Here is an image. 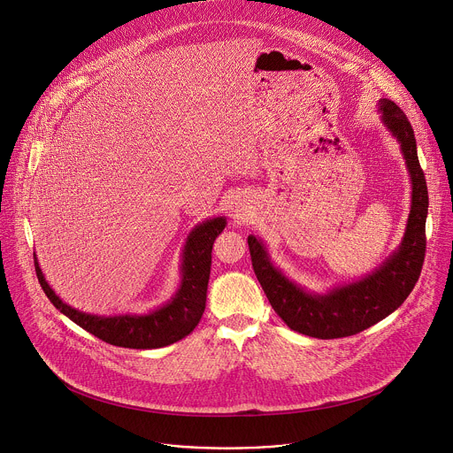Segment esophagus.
Returning a JSON list of instances; mask_svg holds the SVG:
<instances>
[{"label": "esophagus", "instance_id": "obj_1", "mask_svg": "<svg viewBox=\"0 0 453 453\" xmlns=\"http://www.w3.org/2000/svg\"><path fill=\"white\" fill-rule=\"evenodd\" d=\"M236 213H238V211H236Z\"/></svg>", "mask_w": 453, "mask_h": 453}]
</instances>
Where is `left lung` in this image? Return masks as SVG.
<instances>
[{"label":"left lung","mask_w":453,"mask_h":453,"mask_svg":"<svg viewBox=\"0 0 453 453\" xmlns=\"http://www.w3.org/2000/svg\"><path fill=\"white\" fill-rule=\"evenodd\" d=\"M380 111L387 128L402 143L412 179V208L398 252L376 273L357 283L337 288L328 296H310L271 265L262 242L254 236L247 238L254 274L271 306L290 330L308 337L341 339L367 330L393 313L409 297L423 269L428 189L418 159L414 131L409 118L395 102L381 98Z\"/></svg>","instance_id":"obj_1"}]
</instances>
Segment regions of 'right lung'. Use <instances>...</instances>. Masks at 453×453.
Wrapping results in <instances>:
<instances>
[{
	"label": "right lung",
	"mask_w": 453,
	"mask_h": 453,
	"mask_svg": "<svg viewBox=\"0 0 453 453\" xmlns=\"http://www.w3.org/2000/svg\"><path fill=\"white\" fill-rule=\"evenodd\" d=\"M226 220L213 219L191 231L182 260V283L175 297L163 308L149 315H118L96 317L82 313L62 303L46 283L37 262V280L53 303L75 325L98 337L100 341L131 349H154L173 344L193 332L206 308V292L211 267V249L215 238L224 231Z\"/></svg>",
	"instance_id": "right-lung-1"
}]
</instances>
